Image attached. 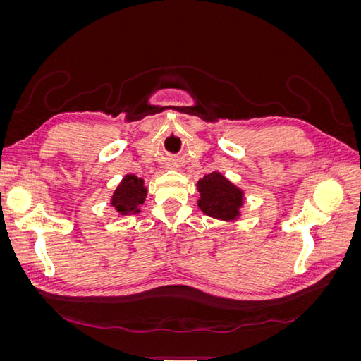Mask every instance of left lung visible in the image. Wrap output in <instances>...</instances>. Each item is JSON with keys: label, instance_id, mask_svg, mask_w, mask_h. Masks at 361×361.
I'll return each instance as SVG.
<instances>
[{"label": "left lung", "instance_id": "1", "mask_svg": "<svg viewBox=\"0 0 361 361\" xmlns=\"http://www.w3.org/2000/svg\"><path fill=\"white\" fill-rule=\"evenodd\" d=\"M197 191L200 194L197 206L204 215L224 223L239 220L241 207L245 203V192L220 171L215 170L199 179Z\"/></svg>", "mask_w": 361, "mask_h": 361}]
</instances>
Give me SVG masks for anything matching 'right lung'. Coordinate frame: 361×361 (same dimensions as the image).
<instances>
[{
  "instance_id": "add662e5",
  "label": "right lung",
  "mask_w": 361,
  "mask_h": 361,
  "mask_svg": "<svg viewBox=\"0 0 361 361\" xmlns=\"http://www.w3.org/2000/svg\"><path fill=\"white\" fill-rule=\"evenodd\" d=\"M146 197L145 180L135 174H125L111 195L110 206L118 215H135L141 211L140 206L146 202Z\"/></svg>"
}]
</instances>
